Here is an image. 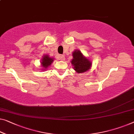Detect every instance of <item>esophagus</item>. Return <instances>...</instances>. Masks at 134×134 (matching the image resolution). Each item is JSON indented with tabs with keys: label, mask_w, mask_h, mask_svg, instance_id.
Instances as JSON below:
<instances>
[{
	"label": "esophagus",
	"mask_w": 134,
	"mask_h": 134,
	"mask_svg": "<svg viewBox=\"0 0 134 134\" xmlns=\"http://www.w3.org/2000/svg\"><path fill=\"white\" fill-rule=\"evenodd\" d=\"M58 58L61 61H64L65 60V57L64 55H59Z\"/></svg>",
	"instance_id": "34e87169"
}]
</instances>
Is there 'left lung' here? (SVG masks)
I'll list each match as a JSON object with an SVG mask.
<instances>
[{"label":"left lung","mask_w":134,"mask_h":134,"mask_svg":"<svg viewBox=\"0 0 134 134\" xmlns=\"http://www.w3.org/2000/svg\"><path fill=\"white\" fill-rule=\"evenodd\" d=\"M73 58L71 61L75 70L78 73L87 72L91 66V62L82 55L79 50L73 52Z\"/></svg>","instance_id":"left-lung-1"}]
</instances>
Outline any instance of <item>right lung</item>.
<instances>
[{
  "instance_id": "1",
  "label": "right lung",
  "mask_w": 134,
  "mask_h": 134,
  "mask_svg": "<svg viewBox=\"0 0 134 134\" xmlns=\"http://www.w3.org/2000/svg\"><path fill=\"white\" fill-rule=\"evenodd\" d=\"M53 61V58L49 57V55H45L44 56L41 62V66L43 67V70H45V69H47L48 67H49L51 65V64Z\"/></svg>"
}]
</instances>
